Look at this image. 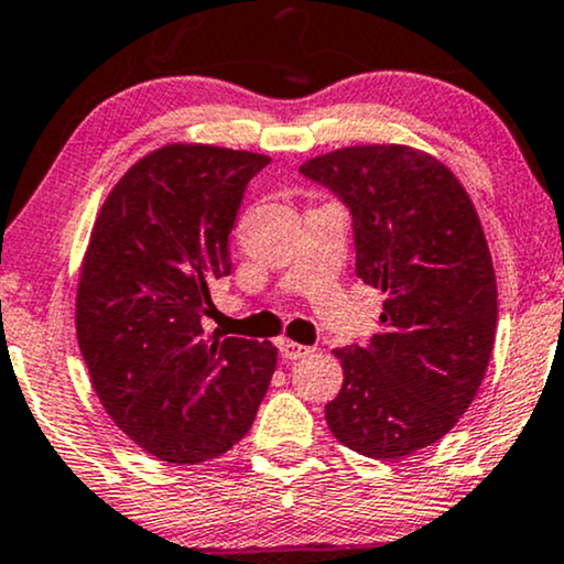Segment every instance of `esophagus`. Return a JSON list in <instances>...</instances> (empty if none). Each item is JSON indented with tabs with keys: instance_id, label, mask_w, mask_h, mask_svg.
Returning <instances> with one entry per match:
<instances>
[{
	"instance_id": "esophagus-1",
	"label": "esophagus",
	"mask_w": 564,
	"mask_h": 564,
	"mask_svg": "<svg viewBox=\"0 0 564 564\" xmlns=\"http://www.w3.org/2000/svg\"><path fill=\"white\" fill-rule=\"evenodd\" d=\"M280 352H282L284 360H301V358H308L311 352H314V347H305L301 343H293V339H282Z\"/></svg>"
}]
</instances>
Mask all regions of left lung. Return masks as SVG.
Masks as SVG:
<instances>
[{
  "label": "left lung",
  "mask_w": 564,
  "mask_h": 564,
  "mask_svg": "<svg viewBox=\"0 0 564 564\" xmlns=\"http://www.w3.org/2000/svg\"><path fill=\"white\" fill-rule=\"evenodd\" d=\"M301 172L350 206L356 274L384 293L368 345L332 350L345 379L326 423L345 447L400 460L440 442L484 381L497 332L484 227L449 166L413 145H347Z\"/></svg>",
  "instance_id": "obj_1"
}]
</instances>
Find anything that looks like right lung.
<instances>
[{"label": "right lung", "mask_w": 564, "mask_h": 564, "mask_svg": "<svg viewBox=\"0 0 564 564\" xmlns=\"http://www.w3.org/2000/svg\"><path fill=\"white\" fill-rule=\"evenodd\" d=\"M271 159L166 143L101 204L80 263L75 332L104 410L138 447L196 465L238 444L276 368V347L204 335L208 282L232 271L246 185Z\"/></svg>", "instance_id": "add662e5"}]
</instances>
